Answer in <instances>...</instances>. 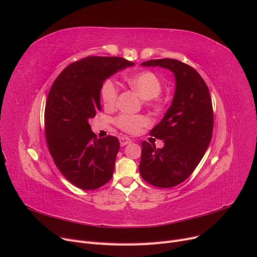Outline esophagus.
<instances>
[{"mask_svg": "<svg viewBox=\"0 0 257 257\" xmlns=\"http://www.w3.org/2000/svg\"><path fill=\"white\" fill-rule=\"evenodd\" d=\"M131 143H132V141H131L130 138H127V137H121L120 138V145H121V147L126 146V145H128Z\"/></svg>", "mask_w": 257, "mask_h": 257, "instance_id": "esophagus-1", "label": "esophagus"}]
</instances>
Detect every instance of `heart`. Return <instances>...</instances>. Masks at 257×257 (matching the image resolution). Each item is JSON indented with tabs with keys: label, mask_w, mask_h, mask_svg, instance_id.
<instances>
[{
	"label": "heart",
	"mask_w": 257,
	"mask_h": 257,
	"mask_svg": "<svg viewBox=\"0 0 257 257\" xmlns=\"http://www.w3.org/2000/svg\"><path fill=\"white\" fill-rule=\"evenodd\" d=\"M128 87L136 92L142 98L146 99V104L155 110H160L163 103L159 94L162 91V81L159 76L150 71L139 72L132 74L125 78ZM119 96V89L116 84L110 80H105L100 87V97L107 109L114 107ZM116 126L128 134H137L142 127L149 124L145 115H135L122 113L116 116L114 120Z\"/></svg>",
	"instance_id": "heart-1"
}]
</instances>
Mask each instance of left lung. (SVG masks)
<instances>
[{"label":"left lung","mask_w":257,"mask_h":257,"mask_svg":"<svg viewBox=\"0 0 257 257\" xmlns=\"http://www.w3.org/2000/svg\"><path fill=\"white\" fill-rule=\"evenodd\" d=\"M143 66H160L173 72L176 91L164 118L150 135L164 147L143 142L139 173L158 188H173L188 179L203 159L211 142L213 110L209 89L192 66L175 59L150 60Z\"/></svg>","instance_id":"left-lung-1"}]
</instances>
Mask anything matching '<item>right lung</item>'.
Here are the masks:
<instances>
[{
	"label": "right lung",
	"instance_id": "1",
	"mask_svg": "<svg viewBox=\"0 0 257 257\" xmlns=\"http://www.w3.org/2000/svg\"><path fill=\"white\" fill-rule=\"evenodd\" d=\"M118 57H88L69 64L54 80L45 109L48 149L61 174L82 190L110 180L119 139L96 138L89 119L100 111V87L121 69L133 66Z\"/></svg>",
	"mask_w": 257,
	"mask_h": 257
}]
</instances>
